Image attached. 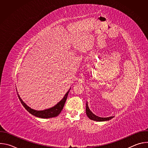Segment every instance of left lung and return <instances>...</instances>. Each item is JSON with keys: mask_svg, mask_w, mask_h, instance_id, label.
Masks as SVG:
<instances>
[{"mask_svg": "<svg viewBox=\"0 0 148 148\" xmlns=\"http://www.w3.org/2000/svg\"><path fill=\"white\" fill-rule=\"evenodd\" d=\"M86 114L87 115V116L91 120L93 121H98V122H102V121H108L110 119H111L112 116H110V117H108V118H101V117H99L95 115H94L89 109L87 104L86 103Z\"/></svg>", "mask_w": 148, "mask_h": 148, "instance_id": "1", "label": "left lung"}]
</instances>
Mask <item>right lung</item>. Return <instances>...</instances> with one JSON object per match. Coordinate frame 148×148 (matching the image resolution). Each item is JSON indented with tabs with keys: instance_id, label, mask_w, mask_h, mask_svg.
<instances>
[{
	"instance_id": "obj_1",
	"label": "right lung",
	"mask_w": 148,
	"mask_h": 148,
	"mask_svg": "<svg viewBox=\"0 0 148 148\" xmlns=\"http://www.w3.org/2000/svg\"><path fill=\"white\" fill-rule=\"evenodd\" d=\"M70 89H71V88L69 89L68 92L65 94V95L64 97H63V98L59 102H58L56 105H54V107H53L50 108H49V109L42 110V111H37V110H35L34 109L31 108L30 107H29L27 105H26L23 102V101L19 96L18 94H17V95H18V97L21 103H22V104L23 105V106L29 113H30L32 115H33L36 117L46 119V118H50L57 116L60 114L63 107H64V105L66 99L67 98V96L69 95Z\"/></svg>"
}]
</instances>
